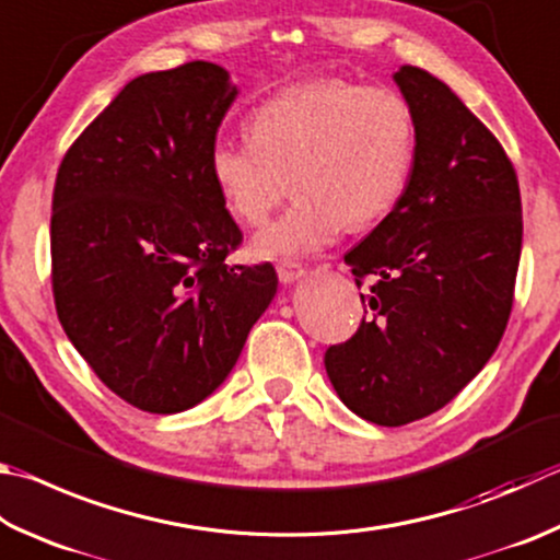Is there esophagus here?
<instances>
[{"instance_id": "esophagus-1", "label": "esophagus", "mask_w": 560, "mask_h": 560, "mask_svg": "<svg viewBox=\"0 0 560 560\" xmlns=\"http://www.w3.org/2000/svg\"><path fill=\"white\" fill-rule=\"evenodd\" d=\"M303 273H306V269H303L299 261H281V264H277V277H279L281 283L299 281Z\"/></svg>"}]
</instances>
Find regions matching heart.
<instances>
[{
  "mask_svg": "<svg viewBox=\"0 0 560 560\" xmlns=\"http://www.w3.org/2000/svg\"><path fill=\"white\" fill-rule=\"evenodd\" d=\"M249 139L220 137L210 176L232 218L259 228L287 196L296 202L252 242L259 259L308 257L345 228H370L399 206L416 161V119L401 93L315 78L254 107Z\"/></svg>",
  "mask_w": 560,
  "mask_h": 560,
  "instance_id": "b5f03b06",
  "label": "heart"
}]
</instances>
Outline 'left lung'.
<instances>
[{"label":"left lung","mask_w":560,"mask_h":560,"mask_svg":"<svg viewBox=\"0 0 560 560\" xmlns=\"http://www.w3.org/2000/svg\"><path fill=\"white\" fill-rule=\"evenodd\" d=\"M416 119L404 198L345 254L364 318L325 350L350 411L406 425L443 409L500 345L522 254V196L510 156L453 90L423 68L394 73Z\"/></svg>","instance_id":"8db88e82"}]
</instances>
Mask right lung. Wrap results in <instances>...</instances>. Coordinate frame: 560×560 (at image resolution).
I'll return each mask as SVG.
<instances>
[{"instance_id": "1", "label": "right lung", "mask_w": 560, "mask_h": 560, "mask_svg": "<svg viewBox=\"0 0 560 560\" xmlns=\"http://www.w3.org/2000/svg\"><path fill=\"white\" fill-rule=\"evenodd\" d=\"M237 88L190 60L139 75L60 161L50 212L58 320L107 389L178 413L225 382L277 271L228 264L242 230L210 176Z\"/></svg>"}]
</instances>
